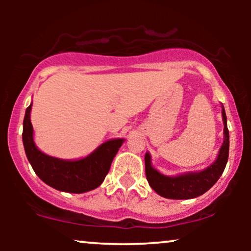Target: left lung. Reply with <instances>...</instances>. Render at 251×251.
Here are the masks:
<instances>
[{
  "instance_id": "8db88e82",
  "label": "left lung",
  "mask_w": 251,
  "mask_h": 251,
  "mask_svg": "<svg viewBox=\"0 0 251 251\" xmlns=\"http://www.w3.org/2000/svg\"><path fill=\"white\" fill-rule=\"evenodd\" d=\"M222 116L224 123V140L219 150L217 159L214 163L201 171H190L177 175V176H166L161 174L152 166L151 154H145V173L150 186L161 197L173 200H187L198 198L205 193L209 188L214 186L216 181L222 176L226 163L228 160L229 135L227 129L224 106L222 105Z\"/></svg>"
}]
</instances>
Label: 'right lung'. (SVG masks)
Masks as SVG:
<instances>
[{
  "label": "right lung",
  "instance_id": "right-lung-1",
  "mask_svg": "<svg viewBox=\"0 0 251 251\" xmlns=\"http://www.w3.org/2000/svg\"><path fill=\"white\" fill-rule=\"evenodd\" d=\"M32 104L26 108L23 123V143L27 159L41 180L58 191L84 193L97 188L108 174L112 161L125 142L123 138L109 139L94 152L78 160H64L48 155L34 143L30 122Z\"/></svg>",
  "mask_w": 251,
  "mask_h": 251
}]
</instances>
